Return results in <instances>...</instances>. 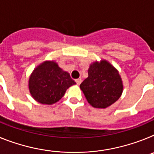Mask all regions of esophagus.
Masks as SVG:
<instances>
[{
  "label": "esophagus",
  "instance_id": "34e87169",
  "mask_svg": "<svg viewBox=\"0 0 154 154\" xmlns=\"http://www.w3.org/2000/svg\"><path fill=\"white\" fill-rule=\"evenodd\" d=\"M82 80L81 79H75V82L77 83V85H79L82 83Z\"/></svg>",
  "mask_w": 154,
  "mask_h": 154
}]
</instances>
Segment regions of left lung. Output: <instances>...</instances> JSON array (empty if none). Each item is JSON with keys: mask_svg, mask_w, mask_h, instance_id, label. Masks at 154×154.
<instances>
[{"mask_svg": "<svg viewBox=\"0 0 154 154\" xmlns=\"http://www.w3.org/2000/svg\"><path fill=\"white\" fill-rule=\"evenodd\" d=\"M88 78L80 85L87 101L94 108L106 109L117 101L123 91L119 72L108 61L92 62Z\"/></svg>", "mask_w": 154, "mask_h": 154, "instance_id": "8db88e82", "label": "left lung"}]
</instances>
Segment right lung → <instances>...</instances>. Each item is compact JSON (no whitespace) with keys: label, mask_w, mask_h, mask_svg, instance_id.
Masks as SVG:
<instances>
[{"label":"right lung","mask_w":154,"mask_h":154,"mask_svg":"<svg viewBox=\"0 0 154 154\" xmlns=\"http://www.w3.org/2000/svg\"><path fill=\"white\" fill-rule=\"evenodd\" d=\"M75 84L69 73L61 69L55 61H45L30 75L28 89L35 101L52 105L62 99L69 87Z\"/></svg>","instance_id":"add662e5"}]
</instances>
